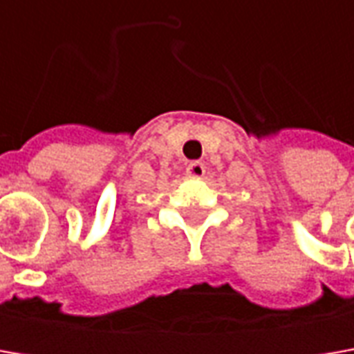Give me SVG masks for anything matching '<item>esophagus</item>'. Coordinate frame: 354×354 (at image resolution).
<instances>
[{
  "instance_id": "esophagus-1",
  "label": "esophagus",
  "mask_w": 354,
  "mask_h": 354,
  "mask_svg": "<svg viewBox=\"0 0 354 354\" xmlns=\"http://www.w3.org/2000/svg\"><path fill=\"white\" fill-rule=\"evenodd\" d=\"M203 175H205V165L203 163H189L187 165V177H191V179H203Z\"/></svg>"
}]
</instances>
